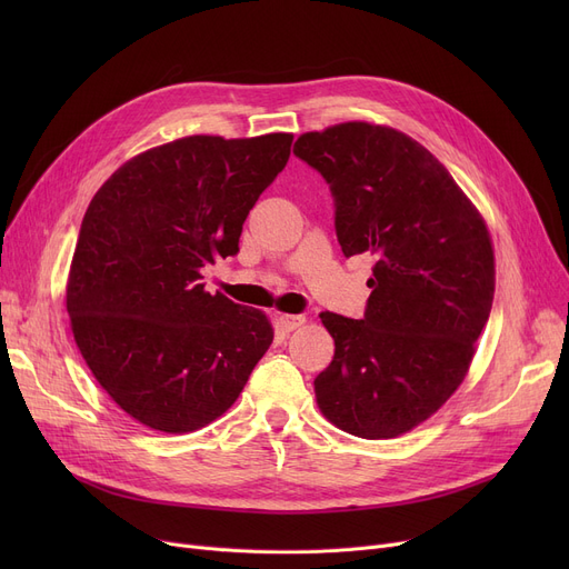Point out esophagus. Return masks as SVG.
Instances as JSON below:
<instances>
[{
	"instance_id": "1",
	"label": "esophagus",
	"mask_w": 569,
	"mask_h": 569,
	"mask_svg": "<svg viewBox=\"0 0 569 569\" xmlns=\"http://www.w3.org/2000/svg\"><path fill=\"white\" fill-rule=\"evenodd\" d=\"M279 322H281V327H283L286 332H292V330H300V327L307 322V318L300 316V313H283L279 318Z\"/></svg>"
}]
</instances>
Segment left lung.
I'll list each match as a JSON object with an SVG mask.
<instances>
[{
  "instance_id": "left-lung-1",
  "label": "left lung",
  "mask_w": 569,
  "mask_h": 569,
  "mask_svg": "<svg viewBox=\"0 0 569 569\" xmlns=\"http://www.w3.org/2000/svg\"><path fill=\"white\" fill-rule=\"evenodd\" d=\"M292 152L332 189L341 251L376 258L365 318L320 313L335 360L313 380L318 408L346 433L397 438L470 369L496 290L487 221L429 149L392 127L335 124L302 133Z\"/></svg>"
}]
</instances>
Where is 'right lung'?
<instances>
[{
	"instance_id": "add662e5",
	"label": "right lung",
	"mask_w": 569,
	"mask_h": 569,
	"mask_svg": "<svg viewBox=\"0 0 569 569\" xmlns=\"http://www.w3.org/2000/svg\"><path fill=\"white\" fill-rule=\"evenodd\" d=\"M292 133L187 136L119 166L89 202L67 311L84 365L136 422L191 433L221 417L272 346L269 318L209 295L204 264L239 251Z\"/></svg>"
}]
</instances>
